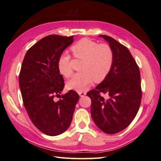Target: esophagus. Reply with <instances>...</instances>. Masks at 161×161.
I'll return each instance as SVG.
<instances>
[{"instance_id":"obj_1","label":"esophagus","mask_w":161,"mask_h":161,"mask_svg":"<svg viewBox=\"0 0 161 161\" xmlns=\"http://www.w3.org/2000/svg\"><path fill=\"white\" fill-rule=\"evenodd\" d=\"M79 96L80 97H83V96H85L86 95V92H82V91L79 92Z\"/></svg>"}]
</instances>
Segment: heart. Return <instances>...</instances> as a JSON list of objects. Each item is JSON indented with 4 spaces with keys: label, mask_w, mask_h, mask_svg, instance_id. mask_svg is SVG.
<instances>
[{
    "label": "heart",
    "mask_w": 161,
    "mask_h": 161,
    "mask_svg": "<svg viewBox=\"0 0 161 161\" xmlns=\"http://www.w3.org/2000/svg\"><path fill=\"white\" fill-rule=\"evenodd\" d=\"M73 56L82 60L80 72L76 74L67 82L69 89L76 91H85L92 82H101L108 76L114 64L115 53L108 43H99L89 39H82L71 47ZM60 74L65 78L72 75L70 57L62 55L58 62Z\"/></svg>",
    "instance_id": "heart-1"
}]
</instances>
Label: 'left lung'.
Instances as JSON below:
<instances>
[{
    "mask_svg": "<svg viewBox=\"0 0 161 161\" xmlns=\"http://www.w3.org/2000/svg\"><path fill=\"white\" fill-rule=\"evenodd\" d=\"M115 53V61L108 76L86 93L91 99V113L95 124L103 132L113 134L124 130L139 109L142 90L139 68L129 50L108 36L100 35ZM108 94L107 100L100 92Z\"/></svg>",
    "mask_w": 161,
    "mask_h": 161,
    "instance_id": "1",
    "label": "left lung"
}]
</instances>
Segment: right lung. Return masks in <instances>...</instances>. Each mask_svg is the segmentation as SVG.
Instances as JSON below:
<instances>
[{"label":"right lung","instance_id":"1","mask_svg":"<svg viewBox=\"0 0 161 161\" xmlns=\"http://www.w3.org/2000/svg\"><path fill=\"white\" fill-rule=\"evenodd\" d=\"M74 36L50 35L42 38L27 52L19 83L24 106L34 125L46 135L54 136L69 128L79 95L70 90L60 95L64 87L58 62ZM60 96L58 102L53 99Z\"/></svg>","mask_w":161,"mask_h":161}]
</instances>
